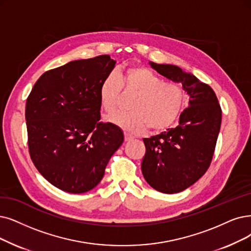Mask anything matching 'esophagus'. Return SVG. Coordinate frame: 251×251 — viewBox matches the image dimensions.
I'll list each match as a JSON object with an SVG mask.
<instances>
[{
    "instance_id": "obj_1",
    "label": "esophagus",
    "mask_w": 251,
    "mask_h": 251,
    "mask_svg": "<svg viewBox=\"0 0 251 251\" xmlns=\"http://www.w3.org/2000/svg\"><path fill=\"white\" fill-rule=\"evenodd\" d=\"M124 135H125V141H131V140L134 139L133 136H131L128 133H125Z\"/></svg>"
}]
</instances>
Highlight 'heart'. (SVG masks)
<instances>
[{"label":"heart","instance_id":"1","mask_svg":"<svg viewBox=\"0 0 251 251\" xmlns=\"http://www.w3.org/2000/svg\"><path fill=\"white\" fill-rule=\"evenodd\" d=\"M122 89L135 94L129 112H116L108 116L112 125L133 134L159 132L171 126L181 112L185 93L176 82H164L163 78L145 67H128L118 76L109 73L100 86V103L107 113L114 111Z\"/></svg>","mask_w":251,"mask_h":251}]
</instances>
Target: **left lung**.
<instances>
[{
	"instance_id": "obj_1",
	"label": "left lung",
	"mask_w": 251,
	"mask_h": 251,
	"mask_svg": "<svg viewBox=\"0 0 251 251\" xmlns=\"http://www.w3.org/2000/svg\"><path fill=\"white\" fill-rule=\"evenodd\" d=\"M157 73L181 82L188 107L176 127L143 139L146 152L141 170L157 192L176 194L186 189L208 170L222 125V108L213 89L174 65L149 63Z\"/></svg>"
}]
</instances>
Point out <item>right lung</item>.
Returning a JSON list of instances; mask_svg holds the SVG:
<instances>
[{
	"label": "right lung",
	"mask_w": 251,
	"mask_h": 251,
	"mask_svg": "<svg viewBox=\"0 0 251 251\" xmlns=\"http://www.w3.org/2000/svg\"><path fill=\"white\" fill-rule=\"evenodd\" d=\"M115 63L105 54L49 70L26 99L29 155L40 174L64 192L96 187L124 142L122 129L100 122V86Z\"/></svg>",
	"instance_id": "1"
}]
</instances>
